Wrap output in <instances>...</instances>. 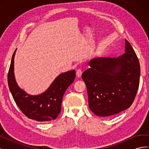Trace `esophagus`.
Instances as JSON below:
<instances>
[{"label": "esophagus", "mask_w": 149, "mask_h": 149, "mask_svg": "<svg viewBox=\"0 0 149 149\" xmlns=\"http://www.w3.org/2000/svg\"><path fill=\"white\" fill-rule=\"evenodd\" d=\"M82 73H83V71H81V70L78 69V70H77V71H76V76H77L78 78H80L81 76Z\"/></svg>", "instance_id": "esophagus-1"}]
</instances>
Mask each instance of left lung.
<instances>
[{
    "mask_svg": "<svg viewBox=\"0 0 149 149\" xmlns=\"http://www.w3.org/2000/svg\"><path fill=\"white\" fill-rule=\"evenodd\" d=\"M125 53L118 58H97L83 72L90 109L107 117L127 109L133 103L139 86L141 68L136 52L125 39Z\"/></svg>",
    "mask_w": 149,
    "mask_h": 149,
    "instance_id": "8db88e82",
    "label": "left lung"
}]
</instances>
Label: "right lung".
Instances as JSON below:
<instances>
[{"instance_id":"right-lung-1","label":"right lung","mask_w":149,"mask_h":149,"mask_svg":"<svg viewBox=\"0 0 149 149\" xmlns=\"http://www.w3.org/2000/svg\"><path fill=\"white\" fill-rule=\"evenodd\" d=\"M13 53L8 73V84L12 97L19 109L29 119L39 122L55 119L61 109L63 97L67 88L73 83L75 70L60 74L42 94L33 96L19 88L15 78Z\"/></svg>"}]
</instances>
